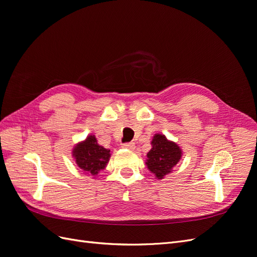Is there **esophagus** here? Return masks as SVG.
Returning a JSON list of instances; mask_svg holds the SVG:
<instances>
[{
  "label": "esophagus",
  "mask_w": 257,
  "mask_h": 257,
  "mask_svg": "<svg viewBox=\"0 0 257 257\" xmlns=\"http://www.w3.org/2000/svg\"><path fill=\"white\" fill-rule=\"evenodd\" d=\"M124 149H127V150H134L135 149V144L134 143H127V144H123L122 146Z\"/></svg>",
  "instance_id": "34e87169"
}]
</instances>
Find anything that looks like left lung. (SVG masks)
<instances>
[{"mask_svg": "<svg viewBox=\"0 0 257 257\" xmlns=\"http://www.w3.org/2000/svg\"><path fill=\"white\" fill-rule=\"evenodd\" d=\"M152 148L147 154V167L158 179H163L172 173L182 157V150L176 143L169 142L162 134H155L152 139Z\"/></svg>", "mask_w": 257, "mask_h": 257, "instance_id": "left-lung-1", "label": "left lung"}]
</instances>
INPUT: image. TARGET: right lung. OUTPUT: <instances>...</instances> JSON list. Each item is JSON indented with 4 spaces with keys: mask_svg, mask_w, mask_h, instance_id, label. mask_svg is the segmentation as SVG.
Segmentation results:
<instances>
[{
    "mask_svg": "<svg viewBox=\"0 0 257 257\" xmlns=\"http://www.w3.org/2000/svg\"><path fill=\"white\" fill-rule=\"evenodd\" d=\"M76 164L84 173L96 176L105 169L110 159V150L99 146L94 135H89L85 141L77 144L73 150Z\"/></svg>",
    "mask_w": 257,
    "mask_h": 257,
    "instance_id": "obj_1",
    "label": "right lung"
}]
</instances>
